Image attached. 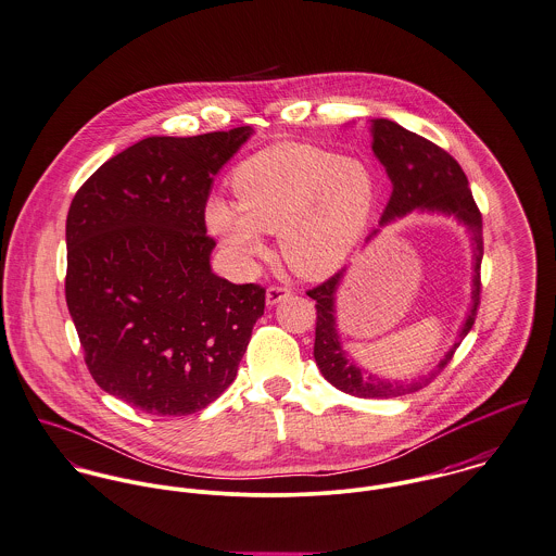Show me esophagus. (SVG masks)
<instances>
[{
	"label": "esophagus",
	"instance_id": "esophagus-1",
	"mask_svg": "<svg viewBox=\"0 0 556 556\" xmlns=\"http://www.w3.org/2000/svg\"><path fill=\"white\" fill-rule=\"evenodd\" d=\"M292 296V292L288 290V288H281V286H270L268 290H266V305H277V303H281V301H286V299H290Z\"/></svg>",
	"mask_w": 556,
	"mask_h": 556
}]
</instances>
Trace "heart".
Segmentation results:
<instances>
[{"label": "heart", "instance_id": "1", "mask_svg": "<svg viewBox=\"0 0 556 556\" xmlns=\"http://www.w3.org/2000/svg\"><path fill=\"white\" fill-rule=\"evenodd\" d=\"M232 191L237 206L208 200V230L243 264L262 255V232H279L283 260L308 279L328 277L350 260L377 200L363 160L303 142L251 155L235 170Z\"/></svg>", "mask_w": 556, "mask_h": 556}]
</instances>
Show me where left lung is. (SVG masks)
<instances>
[{"mask_svg": "<svg viewBox=\"0 0 556 556\" xmlns=\"http://www.w3.org/2000/svg\"><path fill=\"white\" fill-rule=\"evenodd\" d=\"M370 149L379 164L386 168V175L392 184L390 200L379 219V228L369 235H379V230L396 219H403L409 213H429L454 217L471 235L473 249V279H471V305L467 317L456 334L454 345L427 375L416 379H383L377 377L361 365H356L341 345L337 328V292L343 283L348 268L339 270L334 277L321 286L308 290L307 294L315 301L317 321H315V345L313 358L321 375L341 392L361 399H392L416 392L431 383L443 367L452 361L454 350L471 330L478 305H480V264H482V215L473 202L469 181L458 166V162L445 153L431 140L405 129L403 125L390 119H370Z\"/></svg>", "mask_w": 556, "mask_h": 556, "instance_id": "8db88e82", "label": "left lung"}]
</instances>
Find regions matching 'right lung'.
Returning <instances> with one entry per match:
<instances>
[{
    "mask_svg": "<svg viewBox=\"0 0 556 556\" xmlns=\"http://www.w3.org/2000/svg\"><path fill=\"white\" fill-rule=\"evenodd\" d=\"M253 129L151 136L102 164L65 222V303L96 383L153 416H187L237 377L264 288L211 268L204 208Z\"/></svg>",
    "mask_w": 556,
    "mask_h": 556,
    "instance_id": "add662e5",
    "label": "right lung"
}]
</instances>
